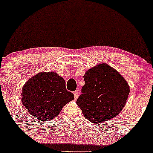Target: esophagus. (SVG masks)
I'll return each instance as SVG.
<instances>
[{
    "label": "esophagus",
    "instance_id": "esophagus-1",
    "mask_svg": "<svg viewBox=\"0 0 153 153\" xmlns=\"http://www.w3.org/2000/svg\"><path fill=\"white\" fill-rule=\"evenodd\" d=\"M74 99L76 100L79 97V92L78 91H75V92H74Z\"/></svg>",
    "mask_w": 153,
    "mask_h": 153
}]
</instances>
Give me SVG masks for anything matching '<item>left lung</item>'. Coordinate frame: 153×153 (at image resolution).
<instances>
[{
    "label": "left lung",
    "instance_id": "1",
    "mask_svg": "<svg viewBox=\"0 0 153 153\" xmlns=\"http://www.w3.org/2000/svg\"><path fill=\"white\" fill-rule=\"evenodd\" d=\"M84 80L85 84L76 104L90 122L103 123L122 111L130 88L116 69L106 63H100L86 72Z\"/></svg>",
    "mask_w": 153,
    "mask_h": 153
}]
</instances>
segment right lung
Listing matches in <instances>:
<instances>
[{
  "mask_svg": "<svg viewBox=\"0 0 153 153\" xmlns=\"http://www.w3.org/2000/svg\"><path fill=\"white\" fill-rule=\"evenodd\" d=\"M74 98V94L66 90L65 80L56 72H40L22 87V104L39 121L53 119Z\"/></svg>",
  "mask_w": 153,
  "mask_h": 153,
  "instance_id": "add662e5",
  "label": "right lung"
}]
</instances>
